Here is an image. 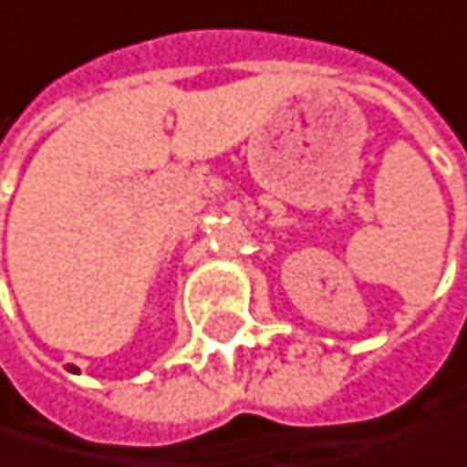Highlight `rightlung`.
<instances>
[{
    "instance_id": "right-lung-1",
    "label": "right lung",
    "mask_w": 467,
    "mask_h": 467,
    "mask_svg": "<svg viewBox=\"0 0 467 467\" xmlns=\"http://www.w3.org/2000/svg\"><path fill=\"white\" fill-rule=\"evenodd\" d=\"M69 369H72V372H78V367H69Z\"/></svg>"
}]
</instances>
